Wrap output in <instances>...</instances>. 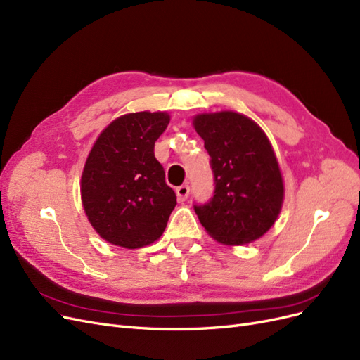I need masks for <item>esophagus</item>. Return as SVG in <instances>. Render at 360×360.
<instances>
[{"label":"esophagus","instance_id":"1","mask_svg":"<svg viewBox=\"0 0 360 360\" xmlns=\"http://www.w3.org/2000/svg\"><path fill=\"white\" fill-rule=\"evenodd\" d=\"M188 194H190V187L188 186H181L176 188V196L179 202H184L188 199Z\"/></svg>","mask_w":360,"mask_h":360}]
</instances>
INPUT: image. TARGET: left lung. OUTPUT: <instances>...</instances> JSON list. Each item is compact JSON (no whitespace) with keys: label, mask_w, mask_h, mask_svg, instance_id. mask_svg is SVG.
<instances>
[{"label":"left lung","mask_w":360,"mask_h":360,"mask_svg":"<svg viewBox=\"0 0 360 360\" xmlns=\"http://www.w3.org/2000/svg\"><path fill=\"white\" fill-rule=\"evenodd\" d=\"M214 173V196L194 205L202 226L214 240L243 245L269 231L283 203L279 162L265 132L235 111L194 116Z\"/></svg>","instance_id":"left-lung-1"}]
</instances>
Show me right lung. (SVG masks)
<instances>
[{"label": "right lung", "instance_id": "1", "mask_svg": "<svg viewBox=\"0 0 360 360\" xmlns=\"http://www.w3.org/2000/svg\"><path fill=\"white\" fill-rule=\"evenodd\" d=\"M166 111H139L112 120L91 148L81 176V200L94 229L110 244L140 249L157 241L176 194L153 153Z\"/></svg>", "mask_w": 360, "mask_h": 360}]
</instances>
